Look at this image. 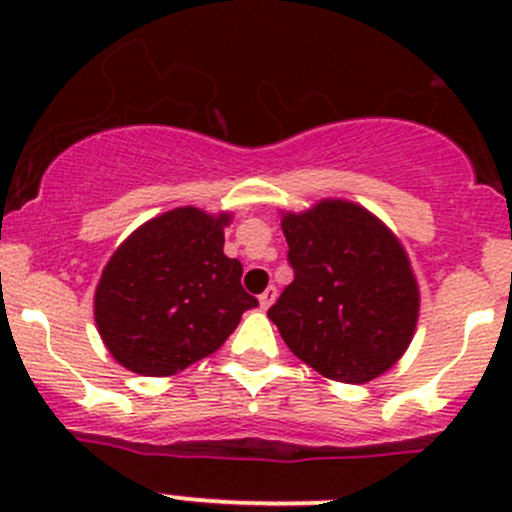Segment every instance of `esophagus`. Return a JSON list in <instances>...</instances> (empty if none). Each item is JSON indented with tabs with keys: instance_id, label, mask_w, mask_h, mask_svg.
Returning a JSON list of instances; mask_svg holds the SVG:
<instances>
[{
	"instance_id": "obj_1",
	"label": "esophagus",
	"mask_w": 512,
	"mask_h": 512,
	"mask_svg": "<svg viewBox=\"0 0 512 512\" xmlns=\"http://www.w3.org/2000/svg\"><path fill=\"white\" fill-rule=\"evenodd\" d=\"M275 299H277V287H267L265 292L260 294V307L270 309V304L275 302Z\"/></svg>"
}]
</instances>
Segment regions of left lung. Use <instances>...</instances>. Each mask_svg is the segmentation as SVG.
<instances>
[{"instance_id": "left-lung-1", "label": "left lung", "mask_w": 512, "mask_h": 512, "mask_svg": "<svg viewBox=\"0 0 512 512\" xmlns=\"http://www.w3.org/2000/svg\"><path fill=\"white\" fill-rule=\"evenodd\" d=\"M294 270L267 317L297 359L344 384H366L414 337L418 285L406 250L349 200H322L282 218Z\"/></svg>"}]
</instances>
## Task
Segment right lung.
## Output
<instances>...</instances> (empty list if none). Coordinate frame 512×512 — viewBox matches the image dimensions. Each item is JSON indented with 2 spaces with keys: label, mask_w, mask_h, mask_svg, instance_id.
<instances>
[{
  "label": "right lung",
  "mask_w": 512,
  "mask_h": 512,
  "mask_svg": "<svg viewBox=\"0 0 512 512\" xmlns=\"http://www.w3.org/2000/svg\"><path fill=\"white\" fill-rule=\"evenodd\" d=\"M230 215L175 208L138 227L103 267L98 334L113 359L143 376H173L223 347L257 299L240 260L223 252Z\"/></svg>",
  "instance_id": "add662e5"
}]
</instances>
